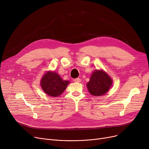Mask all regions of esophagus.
<instances>
[{
  "label": "esophagus",
  "instance_id": "obj_1",
  "mask_svg": "<svg viewBox=\"0 0 149 149\" xmlns=\"http://www.w3.org/2000/svg\"><path fill=\"white\" fill-rule=\"evenodd\" d=\"M74 81L75 82L79 83V82H81V79L80 78H76V79H75L74 80Z\"/></svg>",
  "mask_w": 149,
  "mask_h": 149
}]
</instances>
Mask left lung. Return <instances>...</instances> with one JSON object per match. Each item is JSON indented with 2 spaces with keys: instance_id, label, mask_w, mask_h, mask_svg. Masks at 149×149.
Instances as JSON below:
<instances>
[{
  "instance_id": "obj_1",
  "label": "left lung",
  "mask_w": 149,
  "mask_h": 149,
  "mask_svg": "<svg viewBox=\"0 0 149 149\" xmlns=\"http://www.w3.org/2000/svg\"><path fill=\"white\" fill-rule=\"evenodd\" d=\"M112 84L110 77L102 70H95L91 75L87 88L91 94L100 96L107 93Z\"/></svg>"
}]
</instances>
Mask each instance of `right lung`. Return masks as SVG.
Masks as SVG:
<instances>
[{
  "label": "right lung",
  "instance_id": "obj_1",
  "mask_svg": "<svg viewBox=\"0 0 149 149\" xmlns=\"http://www.w3.org/2000/svg\"><path fill=\"white\" fill-rule=\"evenodd\" d=\"M69 82L63 81L55 72H49L46 73L41 81L42 89L47 95L57 97L66 89Z\"/></svg>",
  "mask_w": 149,
  "mask_h": 149
}]
</instances>
